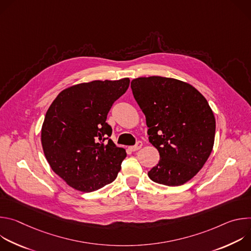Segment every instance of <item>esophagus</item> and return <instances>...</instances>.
<instances>
[{
  "label": "esophagus",
  "mask_w": 251,
  "mask_h": 251,
  "mask_svg": "<svg viewBox=\"0 0 251 251\" xmlns=\"http://www.w3.org/2000/svg\"><path fill=\"white\" fill-rule=\"evenodd\" d=\"M142 146H143V143H142L141 141H138V142L136 143V145L129 147V149H130L132 152H135V151H138L139 149H141Z\"/></svg>",
  "instance_id": "34e87169"
}]
</instances>
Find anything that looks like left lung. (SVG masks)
<instances>
[{"label":"left lung","instance_id":"1","mask_svg":"<svg viewBox=\"0 0 251 251\" xmlns=\"http://www.w3.org/2000/svg\"><path fill=\"white\" fill-rule=\"evenodd\" d=\"M131 88L146 116L149 141L160 154L149 177L165 186L184 185L213 147L216 119L206 99L189 83L162 76L138 77Z\"/></svg>","mask_w":251,"mask_h":251}]
</instances>
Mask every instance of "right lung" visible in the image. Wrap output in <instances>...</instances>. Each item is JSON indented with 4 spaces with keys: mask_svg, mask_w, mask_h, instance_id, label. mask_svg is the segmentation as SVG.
Instances as JSON below:
<instances>
[{
    "mask_svg": "<svg viewBox=\"0 0 251 251\" xmlns=\"http://www.w3.org/2000/svg\"><path fill=\"white\" fill-rule=\"evenodd\" d=\"M130 79L94 80L62 90L46 114L42 145L52 169L68 186L84 193L112 183L126 152L109 137L106 122Z\"/></svg>",
    "mask_w": 251,
    "mask_h": 251,
    "instance_id": "obj_1",
    "label": "right lung"
}]
</instances>
